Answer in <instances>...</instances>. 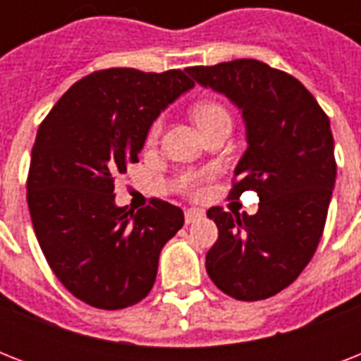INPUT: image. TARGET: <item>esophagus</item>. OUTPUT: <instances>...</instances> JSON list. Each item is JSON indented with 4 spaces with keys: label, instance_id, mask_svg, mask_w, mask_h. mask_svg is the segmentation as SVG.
<instances>
[{
    "label": "esophagus",
    "instance_id": "esophagus-1",
    "mask_svg": "<svg viewBox=\"0 0 361 361\" xmlns=\"http://www.w3.org/2000/svg\"><path fill=\"white\" fill-rule=\"evenodd\" d=\"M204 212L202 209H197V208H191V209H185V223L187 225H191L195 221L202 219Z\"/></svg>",
    "mask_w": 361,
    "mask_h": 361
}]
</instances>
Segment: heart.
<instances>
[{
    "label": "heart",
    "mask_w": 361,
    "mask_h": 361,
    "mask_svg": "<svg viewBox=\"0 0 361 361\" xmlns=\"http://www.w3.org/2000/svg\"><path fill=\"white\" fill-rule=\"evenodd\" d=\"M226 116H228V112H226L225 106H221L219 103H200L197 109H195V120H197L198 127L204 123H208V121L217 120V118H226ZM159 133H161V120H157L152 125L149 135H147L149 142L155 140L159 136ZM209 178H212V170H189V172L180 176L178 183H180L181 191L189 192V195H197V192H200V189H202L204 181L209 180Z\"/></svg>",
    "instance_id": "b5f03b06"
}]
</instances>
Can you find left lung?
<instances>
[{"label":"left lung","mask_w":361,"mask_h":361,"mask_svg":"<svg viewBox=\"0 0 361 361\" xmlns=\"http://www.w3.org/2000/svg\"><path fill=\"white\" fill-rule=\"evenodd\" d=\"M187 73L241 110L249 146L228 198L255 191L260 200L255 215L208 209L219 238L206 269L231 298L266 300L298 279L324 232L337 174L330 120L302 82L258 59Z\"/></svg>","instance_id":"1"}]
</instances>
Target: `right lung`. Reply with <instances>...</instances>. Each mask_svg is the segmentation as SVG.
Instances as JSON below:
<instances>
[{
  "instance_id": "obj_1",
  "label": "right lung",
  "mask_w": 361,
  "mask_h": 361,
  "mask_svg": "<svg viewBox=\"0 0 361 361\" xmlns=\"http://www.w3.org/2000/svg\"><path fill=\"white\" fill-rule=\"evenodd\" d=\"M192 86L180 69L95 71L39 125L27 174L33 231L61 285L92 307L144 300L161 249L183 226V212L159 198L138 212L118 208L114 181L138 163L161 110Z\"/></svg>"
}]
</instances>
